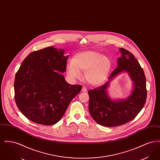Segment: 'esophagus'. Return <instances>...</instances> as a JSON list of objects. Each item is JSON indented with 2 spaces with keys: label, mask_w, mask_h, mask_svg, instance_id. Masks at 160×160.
<instances>
[{
  "label": "esophagus",
  "mask_w": 160,
  "mask_h": 160,
  "mask_svg": "<svg viewBox=\"0 0 160 160\" xmlns=\"http://www.w3.org/2000/svg\"><path fill=\"white\" fill-rule=\"evenodd\" d=\"M82 90V91L86 92H87V88L86 87H84V86H83Z\"/></svg>",
  "instance_id": "1"
}]
</instances>
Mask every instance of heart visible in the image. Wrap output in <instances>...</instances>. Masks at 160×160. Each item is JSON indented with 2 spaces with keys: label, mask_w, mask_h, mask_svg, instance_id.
Instances as JSON below:
<instances>
[{
  "label": "heart",
  "mask_w": 160,
  "mask_h": 160,
  "mask_svg": "<svg viewBox=\"0 0 160 160\" xmlns=\"http://www.w3.org/2000/svg\"><path fill=\"white\" fill-rule=\"evenodd\" d=\"M112 67L110 60L98 52L88 51L77 54L67 66V74L72 79L81 77L80 71L84 72L86 80L92 85L103 83Z\"/></svg>",
  "instance_id": "1"
}]
</instances>
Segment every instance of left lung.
<instances>
[{
	"label": "left lung",
	"mask_w": 160,
	"mask_h": 160,
	"mask_svg": "<svg viewBox=\"0 0 160 160\" xmlns=\"http://www.w3.org/2000/svg\"><path fill=\"white\" fill-rule=\"evenodd\" d=\"M119 50L122 56L118 59V66L108 77V80L88 91L90 114L97 123L105 127L119 126L134 119L144 106L147 97L143 69L129 51L125 48ZM122 71L129 72L134 89L127 99L114 102L108 97L106 88L110 80Z\"/></svg>",
	"instance_id": "left-lung-1"
}]
</instances>
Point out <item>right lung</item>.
<instances>
[{"label":"right lung","mask_w":160,"mask_h":160,"mask_svg":"<svg viewBox=\"0 0 160 160\" xmlns=\"http://www.w3.org/2000/svg\"><path fill=\"white\" fill-rule=\"evenodd\" d=\"M53 47L33 52L23 61L14 81L15 102L28 119L44 125L58 122L82 86L68 83V56Z\"/></svg>","instance_id":"right-lung-1"}]
</instances>
